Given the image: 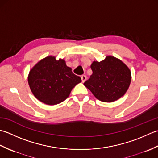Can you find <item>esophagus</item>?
<instances>
[{
    "label": "esophagus",
    "instance_id": "obj_1",
    "mask_svg": "<svg viewBox=\"0 0 158 158\" xmlns=\"http://www.w3.org/2000/svg\"><path fill=\"white\" fill-rule=\"evenodd\" d=\"M81 79H82V82H85L86 80V75H82L81 76Z\"/></svg>",
    "mask_w": 158,
    "mask_h": 158
}]
</instances>
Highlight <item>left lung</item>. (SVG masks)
<instances>
[{
	"label": "left lung",
	"instance_id": "1",
	"mask_svg": "<svg viewBox=\"0 0 158 158\" xmlns=\"http://www.w3.org/2000/svg\"><path fill=\"white\" fill-rule=\"evenodd\" d=\"M92 75L84 83L95 97L104 102H112L121 98L130 86V69L119 59L106 56L100 62L91 65Z\"/></svg>",
	"mask_w": 158,
	"mask_h": 158
}]
</instances>
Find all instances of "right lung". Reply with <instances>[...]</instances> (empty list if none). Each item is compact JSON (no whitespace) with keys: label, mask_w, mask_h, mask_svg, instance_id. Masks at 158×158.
Instances as JSON below:
<instances>
[{"label":"right lung","mask_w":158,"mask_h":158,"mask_svg":"<svg viewBox=\"0 0 158 158\" xmlns=\"http://www.w3.org/2000/svg\"><path fill=\"white\" fill-rule=\"evenodd\" d=\"M28 81L35 98L46 104L55 105L65 100L82 80L66 65L65 60L48 56L30 71Z\"/></svg>","instance_id":"right-lung-1"}]
</instances>
